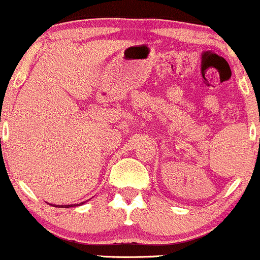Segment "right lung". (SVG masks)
Masks as SVG:
<instances>
[{"mask_svg": "<svg viewBox=\"0 0 260 260\" xmlns=\"http://www.w3.org/2000/svg\"><path fill=\"white\" fill-rule=\"evenodd\" d=\"M83 203H81V204H72V205H52V206H55V208H74V206H77V205H82ZM51 205V204H50Z\"/></svg>", "mask_w": 260, "mask_h": 260, "instance_id": "add662e5", "label": "right lung"}]
</instances>
